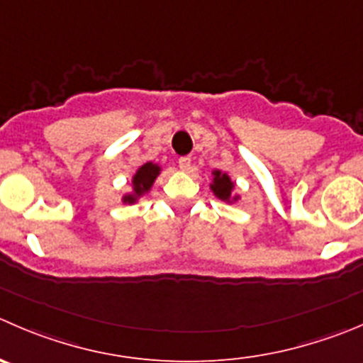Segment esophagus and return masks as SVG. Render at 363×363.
I'll return each instance as SVG.
<instances>
[{"mask_svg": "<svg viewBox=\"0 0 363 363\" xmlns=\"http://www.w3.org/2000/svg\"><path fill=\"white\" fill-rule=\"evenodd\" d=\"M179 168H181V170H184V172H188L189 168H191V157H189V156L179 157Z\"/></svg>", "mask_w": 363, "mask_h": 363, "instance_id": "34e87169", "label": "esophagus"}]
</instances>
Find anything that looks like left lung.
<instances>
[{
	"label": "left lung",
	"mask_w": 363,
	"mask_h": 363,
	"mask_svg": "<svg viewBox=\"0 0 363 363\" xmlns=\"http://www.w3.org/2000/svg\"><path fill=\"white\" fill-rule=\"evenodd\" d=\"M211 189H213L214 195L220 200H230L232 199V189H234V182L230 181L227 174H221V172H214V182L211 184ZM235 200V196H234Z\"/></svg>",
	"instance_id": "obj_1"
}]
</instances>
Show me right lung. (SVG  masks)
<instances>
[{
    "label": "right lung",
    "mask_w": 363,
    "mask_h": 363,
    "mask_svg": "<svg viewBox=\"0 0 363 363\" xmlns=\"http://www.w3.org/2000/svg\"><path fill=\"white\" fill-rule=\"evenodd\" d=\"M161 168L154 163H145L143 167L138 168V172L133 177V193L131 195L124 196V202L135 203L138 200V196H142L143 193H147L150 189V186L156 181L157 174H160Z\"/></svg>",
    "instance_id": "1"
}]
</instances>
